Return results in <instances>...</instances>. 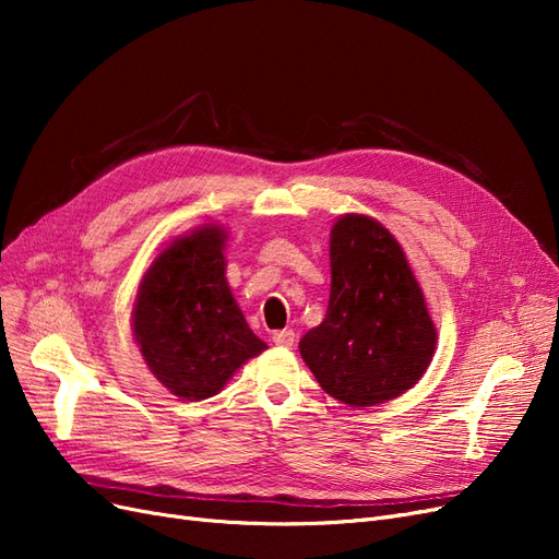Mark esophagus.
<instances>
[{
  "label": "esophagus",
  "instance_id": "34e87169",
  "mask_svg": "<svg viewBox=\"0 0 559 559\" xmlns=\"http://www.w3.org/2000/svg\"><path fill=\"white\" fill-rule=\"evenodd\" d=\"M273 343H275L277 347H294V343H296V333H294V329L275 331V333H273Z\"/></svg>",
  "mask_w": 559,
  "mask_h": 559
}]
</instances>
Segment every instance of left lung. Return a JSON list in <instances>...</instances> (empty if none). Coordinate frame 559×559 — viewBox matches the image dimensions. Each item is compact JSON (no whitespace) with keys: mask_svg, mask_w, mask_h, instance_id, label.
<instances>
[{"mask_svg":"<svg viewBox=\"0 0 559 559\" xmlns=\"http://www.w3.org/2000/svg\"><path fill=\"white\" fill-rule=\"evenodd\" d=\"M331 296L300 357L326 394L354 408L417 384L431 364L436 326L408 259L380 222L345 214L331 228Z\"/></svg>","mask_w":559,"mask_h":559,"instance_id":"8db88e82","label":"left lung"}]
</instances>
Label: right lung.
Wrapping results in <instances>:
<instances>
[{
    "label": "right lung",
    "mask_w": 559,
    "mask_h": 559,
    "mask_svg": "<svg viewBox=\"0 0 559 559\" xmlns=\"http://www.w3.org/2000/svg\"><path fill=\"white\" fill-rule=\"evenodd\" d=\"M224 226L207 224L165 247L148 265L132 331L160 384L186 401L218 394L267 345L249 329L226 282Z\"/></svg>",
    "instance_id": "add662e5"
}]
</instances>
